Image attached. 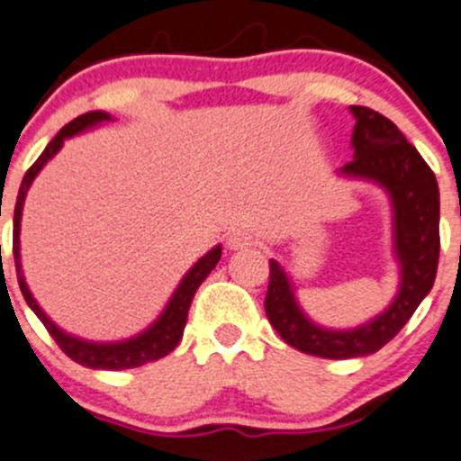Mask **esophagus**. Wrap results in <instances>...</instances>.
I'll return each mask as SVG.
<instances>
[{
  "mask_svg": "<svg viewBox=\"0 0 461 461\" xmlns=\"http://www.w3.org/2000/svg\"><path fill=\"white\" fill-rule=\"evenodd\" d=\"M226 246H229L230 250H246L253 246V232L249 229H232L229 232V240H226Z\"/></svg>",
  "mask_w": 461,
  "mask_h": 461,
  "instance_id": "34e87169",
  "label": "esophagus"
}]
</instances>
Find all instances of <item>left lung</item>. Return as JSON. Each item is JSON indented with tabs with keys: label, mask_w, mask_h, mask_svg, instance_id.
Masks as SVG:
<instances>
[{
	"label": "left lung",
	"mask_w": 461,
	"mask_h": 461,
	"mask_svg": "<svg viewBox=\"0 0 461 461\" xmlns=\"http://www.w3.org/2000/svg\"><path fill=\"white\" fill-rule=\"evenodd\" d=\"M354 158L339 170L385 190L392 206V253L399 264V289L379 316L352 330H330L313 322L295 298V286L277 259H271L267 309L268 322L286 345L321 358H357L390 343L414 309L430 294L439 262V188L428 163L399 127L379 112L349 107Z\"/></svg>",
	"instance_id": "obj_1"
}]
</instances>
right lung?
<instances>
[{
    "mask_svg": "<svg viewBox=\"0 0 461 461\" xmlns=\"http://www.w3.org/2000/svg\"><path fill=\"white\" fill-rule=\"evenodd\" d=\"M113 121L112 113L107 112H86L82 116L74 118L69 125L62 127L56 134V139L44 148V152L40 154L38 161L29 167V172L24 175L20 185V193H17V203H15V215H13V255H15V271H17V282H20L22 295H24L26 304L33 309L35 316L42 321V325L47 327V331L51 334V339L60 345L62 352L69 358H74L80 366L91 367V370H130V367H140L145 363L158 361V358L167 357L172 349L179 345L181 336H184L185 321H188V309L193 303L194 294H197L199 285L208 277V273L217 267L221 258V244H217L215 249L208 250L203 258H199L197 262L190 267V271L181 277L179 286L175 289V294L170 295L167 304L163 307V312L158 313L157 321L143 330L140 334L131 336L125 340H112V343H98V340H85L80 336L69 334L62 327H58L51 318L44 313V309L40 307L38 300L31 294L29 285H26L24 271H22V255H20V230H22V211H24V199L29 188L33 185L35 176L40 175L44 166L56 157L62 149L67 139L71 136L82 134L86 130H94V127L103 125V122Z\"/></svg>",
    "mask_w": 461,
    "mask_h": 461,
    "instance_id": "1",
    "label": "right lung"
}]
</instances>
